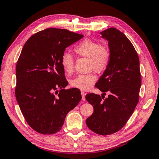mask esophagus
<instances>
[{
    "instance_id": "1",
    "label": "esophagus",
    "mask_w": 159,
    "mask_h": 159,
    "mask_svg": "<svg viewBox=\"0 0 159 159\" xmlns=\"http://www.w3.org/2000/svg\"><path fill=\"white\" fill-rule=\"evenodd\" d=\"M81 96H82V100L85 101V93L84 92V91H81Z\"/></svg>"
}]
</instances>
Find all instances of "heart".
Here are the masks:
<instances>
[{
    "label": "heart",
    "instance_id": "b5f03b06",
    "mask_svg": "<svg viewBox=\"0 0 159 159\" xmlns=\"http://www.w3.org/2000/svg\"><path fill=\"white\" fill-rule=\"evenodd\" d=\"M74 50L80 56L89 59V68L96 72H102L107 68L111 60L110 51L107 46L101 43L85 40L77 45ZM61 65L67 74H71L74 68V60L69 52H65L61 55ZM97 80V77L92 73L87 74H79L70 81V84L75 88L82 91L89 90Z\"/></svg>",
    "mask_w": 159,
    "mask_h": 159
}]
</instances>
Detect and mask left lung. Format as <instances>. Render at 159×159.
I'll return each instance as SVG.
<instances>
[{"mask_svg":"<svg viewBox=\"0 0 159 159\" xmlns=\"http://www.w3.org/2000/svg\"><path fill=\"white\" fill-rule=\"evenodd\" d=\"M101 34L108 41L111 60L95 87L103 95L110 94L105 99L103 95H86L94 110L85 121L94 133L108 135L121 129L133 114L139 102L141 76L138 54L127 36L115 28Z\"/></svg>","mask_w":159,"mask_h":159,"instance_id":"left-lung-1","label":"left lung"}]
</instances>
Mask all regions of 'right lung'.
I'll return each instance as SVG.
<instances>
[{
    "instance_id": "obj_1",
    "label": "right lung",
    "mask_w": 159,
    "mask_h": 159,
    "mask_svg": "<svg viewBox=\"0 0 159 159\" xmlns=\"http://www.w3.org/2000/svg\"><path fill=\"white\" fill-rule=\"evenodd\" d=\"M82 34L60 28H46L29 38L16 66V101L26 121L36 132L59 131L69 111L81 99L77 88L68 84L60 63L67 47Z\"/></svg>"
}]
</instances>
